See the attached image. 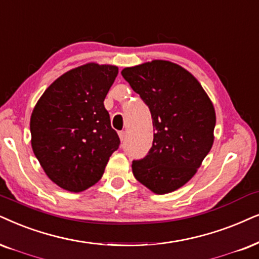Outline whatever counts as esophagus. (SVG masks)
I'll list each match as a JSON object with an SVG mask.
<instances>
[{
	"label": "esophagus",
	"instance_id": "obj_1",
	"mask_svg": "<svg viewBox=\"0 0 259 259\" xmlns=\"http://www.w3.org/2000/svg\"><path fill=\"white\" fill-rule=\"evenodd\" d=\"M125 137H126V133L125 132H119V139H120V141L125 140Z\"/></svg>",
	"mask_w": 259,
	"mask_h": 259
}]
</instances>
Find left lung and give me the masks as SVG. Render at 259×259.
I'll use <instances>...</instances> for the list:
<instances>
[{
    "mask_svg": "<svg viewBox=\"0 0 259 259\" xmlns=\"http://www.w3.org/2000/svg\"><path fill=\"white\" fill-rule=\"evenodd\" d=\"M123 77L149 107L152 148L134 160L133 173L154 194L182 188L201 166L214 142L217 116L201 83L181 65L155 60L124 68Z\"/></svg>",
    "mask_w": 259,
    "mask_h": 259,
    "instance_id": "1",
    "label": "left lung"
}]
</instances>
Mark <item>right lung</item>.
Here are the masks:
<instances>
[{
  "label": "right lung",
  "mask_w": 259,
  "mask_h": 259,
  "mask_svg": "<svg viewBox=\"0 0 259 259\" xmlns=\"http://www.w3.org/2000/svg\"><path fill=\"white\" fill-rule=\"evenodd\" d=\"M116 65L87 63L54 81L31 116L35 158L55 184L71 192L100 181L110 156L119 147L104 106L116 80Z\"/></svg>",
  "instance_id": "right-lung-1"
}]
</instances>
